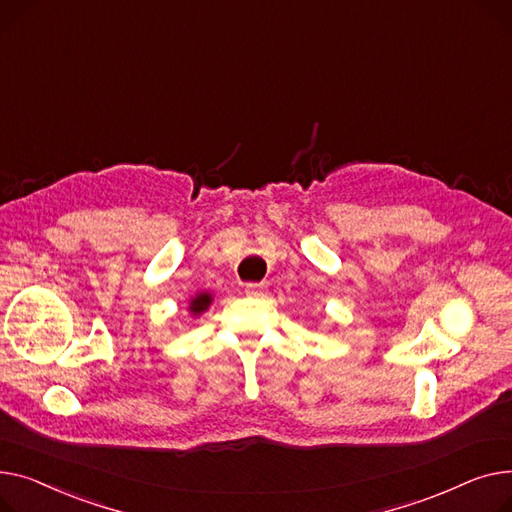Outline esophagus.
<instances>
[{
    "mask_svg": "<svg viewBox=\"0 0 512 512\" xmlns=\"http://www.w3.org/2000/svg\"><path fill=\"white\" fill-rule=\"evenodd\" d=\"M246 295L248 297H264V287L258 283H248L246 285Z\"/></svg>",
    "mask_w": 512,
    "mask_h": 512,
    "instance_id": "obj_1",
    "label": "esophagus"
}]
</instances>
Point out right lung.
I'll return each mask as SVG.
<instances>
[{
  "label": "right lung",
  "mask_w": 512,
  "mask_h": 512,
  "mask_svg": "<svg viewBox=\"0 0 512 512\" xmlns=\"http://www.w3.org/2000/svg\"><path fill=\"white\" fill-rule=\"evenodd\" d=\"M213 304V295L210 293H206V291H200L196 297H192V302H190V314H194V316H200L202 312H206L208 310V306Z\"/></svg>",
  "instance_id": "add662e5"
}]
</instances>
